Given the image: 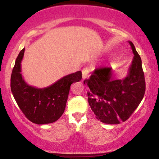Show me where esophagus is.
<instances>
[{
	"label": "esophagus",
	"instance_id": "1",
	"mask_svg": "<svg viewBox=\"0 0 159 159\" xmlns=\"http://www.w3.org/2000/svg\"><path fill=\"white\" fill-rule=\"evenodd\" d=\"M90 69L89 67H86L82 70V77H83V80L87 79L89 77V74H90Z\"/></svg>",
	"mask_w": 159,
	"mask_h": 159
}]
</instances>
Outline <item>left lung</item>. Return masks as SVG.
<instances>
[{
  "instance_id": "8db88e82",
  "label": "left lung",
  "mask_w": 159,
  "mask_h": 159,
  "mask_svg": "<svg viewBox=\"0 0 159 159\" xmlns=\"http://www.w3.org/2000/svg\"><path fill=\"white\" fill-rule=\"evenodd\" d=\"M134 57L123 79H115L111 68L96 69L84 81L90 88L88 102L96 119L107 124H119L130 117L143 99L146 90L140 57L129 41Z\"/></svg>"
}]
</instances>
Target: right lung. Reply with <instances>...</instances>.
Segmentation results:
<instances>
[{
  "label": "right lung",
  "instance_id": "1",
  "mask_svg": "<svg viewBox=\"0 0 159 159\" xmlns=\"http://www.w3.org/2000/svg\"><path fill=\"white\" fill-rule=\"evenodd\" d=\"M25 48L19 52L11 75L10 87L16 103L25 116L32 123L43 125L54 123L63 114L70 86L81 81V71L69 74L53 84L36 88L25 82L21 74V63Z\"/></svg>",
  "mask_w": 159,
  "mask_h": 159
}]
</instances>
